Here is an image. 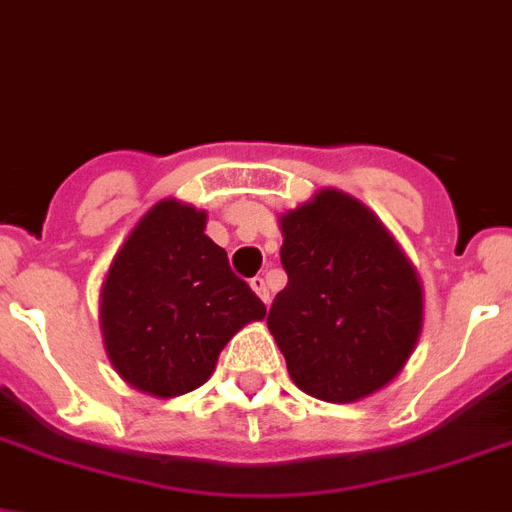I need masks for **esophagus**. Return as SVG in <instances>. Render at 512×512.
Wrapping results in <instances>:
<instances>
[{"label":"esophagus","instance_id":"34e87169","mask_svg":"<svg viewBox=\"0 0 512 512\" xmlns=\"http://www.w3.org/2000/svg\"><path fill=\"white\" fill-rule=\"evenodd\" d=\"M251 287H253V293L259 295L261 301L269 303V287H266V280H264V277H253V280H251Z\"/></svg>","mask_w":512,"mask_h":512}]
</instances>
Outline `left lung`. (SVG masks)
Here are the masks:
<instances>
[{"label": "left lung", "instance_id": "obj_1", "mask_svg": "<svg viewBox=\"0 0 512 512\" xmlns=\"http://www.w3.org/2000/svg\"><path fill=\"white\" fill-rule=\"evenodd\" d=\"M285 290L266 324L293 382L353 403L398 377L421 335L416 269L361 201L335 188L280 217Z\"/></svg>", "mask_w": 512, "mask_h": 512}]
</instances>
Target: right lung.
I'll return each mask as SVG.
<instances>
[{"mask_svg":"<svg viewBox=\"0 0 512 512\" xmlns=\"http://www.w3.org/2000/svg\"><path fill=\"white\" fill-rule=\"evenodd\" d=\"M204 230V211L164 198L130 232L101 287L109 361L156 398L201 387L232 335L266 316Z\"/></svg>","mask_w":512,"mask_h":512,"instance_id":"add662e5","label":"right lung"}]
</instances>
